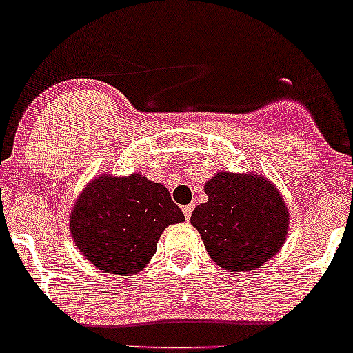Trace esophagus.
Segmentation results:
<instances>
[{
  "instance_id": "1",
  "label": "esophagus",
  "mask_w": 353,
  "mask_h": 353,
  "mask_svg": "<svg viewBox=\"0 0 353 353\" xmlns=\"http://www.w3.org/2000/svg\"><path fill=\"white\" fill-rule=\"evenodd\" d=\"M193 209H195V205H193V203H190V205H184L183 207V212H184V217H186V219H190V217H192Z\"/></svg>"
}]
</instances>
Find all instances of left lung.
<instances>
[{
    "label": "left lung",
    "instance_id": "obj_1",
    "mask_svg": "<svg viewBox=\"0 0 353 353\" xmlns=\"http://www.w3.org/2000/svg\"><path fill=\"white\" fill-rule=\"evenodd\" d=\"M203 190L209 200L195 207L192 225L216 265L251 272L281 251L289 212L281 192L266 177L217 172Z\"/></svg>",
    "mask_w": 353,
    "mask_h": 353
}]
</instances>
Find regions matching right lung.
<instances>
[{
    "label": "right lung",
    "mask_w": 353,
    "mask_h": 353,
    "mask_svg": "<svg viewBox=\"0 0 353 353\" xmlns=\"http://www.w3.org/2000/svg\"><path fill=\"white\" fill-rule=\"evenodd\" d=\"M181 221L183 210L163 184L141 174H102L74 202L69 232L78 251L99 270L136 275L154 256L163 230Z\"/></svg>",
    "instance_id": "obj_1"
}]
</instances>
